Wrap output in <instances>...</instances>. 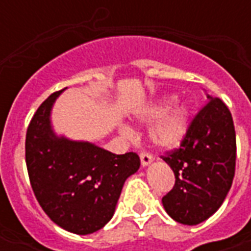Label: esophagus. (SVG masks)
Here are the masks:
<instances>
[{
  "instance_id": "esophagus-1",
  "label": "esophagus",
  "mask_w": 251,
  "mask_h": 251,
  "mask_svg": "<svg viewBox=\"0 0 251 251\" xmlns=\"http://www.w3.org/2000/svg\"><path fill=\"white\" fill-rule=\"evenodd\" d=\"M140 158H141V165H142V167H148V165H149V164L153 161L152 154H151V153H147V152L141 153V154H140Z\"/></svg>"
}]
</instances>
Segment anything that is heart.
Instances as JSON below:
<instances>
[{
    "label": "heart",
    "instance_id": "1",
    "mask_svg": "<svg viewBox=\"0 0 251 251\" xmlns=\"http://www.w3.org/2000/svg\"><path fill=\"white\" fill-rule=\"evenodd\" d=\"M175 97L168 95L148 104L137 114V120L147 124L152 122L149 127V138L156 147L161 149H174L184 141L189 127V109L187 104L176 103ZM121 131L127 136L130 129L124 126Z\"/></svg>",
    "mask_w": 251,
    "mask_h": 251
}]
</instances>
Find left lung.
Instances as JSON below:
<instances>
[{
	"mask_svg": "<svg viewBox=\"0 0 251 251\" xmlns=\"http://www.w3.org/2000/svg\"><path fill=\"white\" fill-rule=\"evenodd\" d=\"M196 114L179 149L163 160L172 168L175 185L163 198L174 221L195 226L215 214L231 188L237 141L230 110L219 98Z\"/></svg>",
	"mask_w": 251,
	"mask_h": 251,
	"instance_id": "left-lung-1",
	"label": "left lung"
}]
</instances>
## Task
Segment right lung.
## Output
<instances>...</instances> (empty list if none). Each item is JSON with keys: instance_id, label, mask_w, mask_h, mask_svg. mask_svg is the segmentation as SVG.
<instances>
[{"instance_id": "obj_1", "label": "right lung", "mask_w": 251, "mask_h": 251, "mask_svg": "<svg viewBox=\"0 0 251 251\" xmlns=\"http://www.w3.org/2000/svg\"><path fill=\"white\" fill-rule=\"evenodd\" d=\"M63 91L51 94L30 121L25 161L36 199L50 219L67 231L87 235L113 218L126 179L140 168V157L57 136L51 111Z\"/></svg>"}]
</instances>
